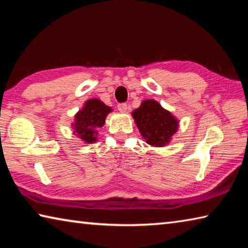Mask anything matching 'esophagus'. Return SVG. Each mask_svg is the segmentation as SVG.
Returning a JSON list of instances; mask_svg holds the SVG:
<instances>
[{"mask_svg":"<svg viewBox=\"0 0 248 248\" xmlns=\"http://www.w3.org/2000/svg\"><path fill=\"white\" fill-rule=\"evenodd\" d=\"M117 108H118V110L120 111V112H125L127 111V104L125 103H121V104H119L118 106H117Z\"/></svg>","mask_w":248,"mask_h":248,"instance_id":"34e87169","label":"esophagus"}]
</instances>
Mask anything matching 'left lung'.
I'll return each mask as SVG.
<instances>
[{
	"label": "left lung",
	"mask_w": 248,
	"mask_h": 248,
	"mask_svg": "<svg viewBox=\"0 0 248 248\" xmlns=\"http://www.w3.org/2000/svg\"><path fill=\"white\" fill-rule=\"evenodd\" d=\"M141 136L154 148H163L177 132L179 120L154 99H145L131 112Z\"/></svg>",
	"instance_id": "left-lung-1"
}]
</instances>
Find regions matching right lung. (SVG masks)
<instances>
[{"label": "right lung", "instance_id": "add662e5", "mask_svg": "<svg viewBox=\"0 0 248 248\" xmlns=\"http://www.w3.org/2000/svg\"><path fill=\"white\" fill-rule=\"evenodd\" d=\"M111 111V107L105 105L98 98L86 100L75 114L74 121L71 124L73 134L84 143H95L97 141L98 129L105 124L107 115Z\"/></svg>", "mask_w": 248, "mask_h": 248}]
</instances>
